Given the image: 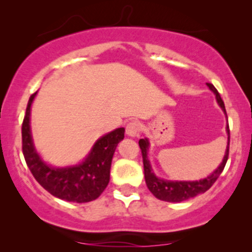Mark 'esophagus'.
I'll use <instances>...</instances> for the list:
<instances>
[{"mask_svg":"<svg viewBox=\"0 0 252 252\" xmlns=\"http://www.w3.org/2000/svg\"><path fill=\"white\" fill-rule=\"evenodd\" d=\"M140 132V123L136 122V121H131L126 124V134L130 136V137H136Z\"/></svg>","mask_w":252,"mask_h":252,"instance_id":"esophagus-1","label":"esophagus"}]
</instances>
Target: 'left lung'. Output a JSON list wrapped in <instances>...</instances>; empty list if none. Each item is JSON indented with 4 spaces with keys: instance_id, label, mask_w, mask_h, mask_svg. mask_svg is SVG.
<instances>
[{
    "instance_id": "1",
    "label": "left lung",
    "mask_w": 252,
    "mask_h": 252,
    "mask_svg": "<svg viewBox=\"0 0 252 252\" xmlns=\"http://www.w3.org/2000/svg\"><path fill=\"white\" fill-rule=\"evenodd\" d=\"M211 91L215 94L217 103L220 106L224 114L226 115V110H225L224 102H222L220 94H218L217 89L212 84L207 83ZM227 117V116H226ZM226 132H227V146L226 150H225V155L222 158V161L217 168L213 170L212 173L206 178L201 179V180L195 181H172V180H164V179L158 178L155 173L153 172L152 164L148 158V150H149V140L147 137L141 138L138 141L140 144L141 152H142V158H143V167H144V179H146L147 187L150 192L154 194L158 199L163 201L168 202H180L185 201L187 199L194 198V196L205 193L210 187L215 184L219 175L221 174L222 169H224L225 164H226L227 158H228V146H230V130H228V124L226 126Z\"/></svg>"
}]
</instances>
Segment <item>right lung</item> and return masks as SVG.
<instances>
[{"mask_svg":"<svg viewBox=\"0 0 252 252\" xmlns=\"http://www.w3.org/2000/svg\"><path fill=\"white\" fill-rule=\"evenodd\" d=\"M37 92L28 100L22 123V152L35 180L52 195L66 201L89 202L97 199L110 181L112 156L124 138V128H117L99 137L80 163L53 167L42 160L34 147L31 130V108Z\"/></svg>","mask_w":252,"mask_h":252,"instance_id":"right-lung-1","label":"right lung"}]
</instances>
